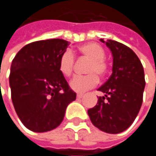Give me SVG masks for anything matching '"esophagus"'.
I'll return each instance as SVG.
<instances>
[{
    "mask_svg": "<svg viewBox=\"0 0 156 156\" xmlns=\"http://www.w3.org/2000/svg\"><path fill=\"white\" fill-rule=\"evenodd\" d=\"M82 98H83V94H78V95H77V98H78V99Z\"/></svg>",
    "mask_w": 156,
    "mask_h": 156,
    "instance_id": "34e87169",
    "label": "esophagus"
}]
</instances>
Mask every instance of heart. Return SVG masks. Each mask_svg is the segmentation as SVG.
I'll list each match as a JSON object with an SVG mask.
<instances>
[{
  "label": "heart",
  "instance_id": "heart-1",
  "mask_svg": "<svg viewBox=\"0 0 156 156\" xmlns=\"http://www.w3.org/2000/svg\"><path fill=\"white\" fill-rule=\"evenodd\" d=\"M80 56L88 60V63L86 67L85 76H77L73 78L70 82V87L76 92H85L90 88L96 87L98 83V78L103 77L108 72V63L105 60L106 51L98 43L90 42L86 43L78 48ZM75 65V55L70 49L65 50L58 60V69L62 75L65 77H69L73 73Z\"/></svg>",
  "mask_w": 156,
  "mask_h": 156
}]
</instances>
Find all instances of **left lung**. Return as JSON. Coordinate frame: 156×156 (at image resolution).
<instances>
[{
  "label": "left lung",
  "instance_id": "8db88e82",
  "mask_svg": "<svg viewBox=\"0 0 156 156\" xmlns=\"http://www.w3.org/2000/svg\"><path fill=\"white\" fill-rule=\"evenodd\" d=\"M113 54V73L98 90L105 94L98 104L88 109L92 124L108 134L126 130L135 121L143 102L145 86L140 59L129 47L108 40L105 41Z\"/></svg>",
  "mask_w": 156,
  "mask_h": 156
}]
</instances>
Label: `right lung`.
<instances>
[{"mask_svg":"<svg viewBox=\"0 0 156 156\" xmlns=\"http://www.w3.org/2000/svg\"><path fill=\"white\" fill-rule=\"evenodd\" d=\"M69 42L61 39L34 41L22 48L10 73L12 100L22 124L43 133L58 127L77 94L58 69V60Z\"/></svg>","mask_w":156,"mask_h":156,"instance_id":"add662e5","label":"right lung"}]
</instances>
